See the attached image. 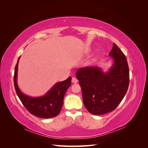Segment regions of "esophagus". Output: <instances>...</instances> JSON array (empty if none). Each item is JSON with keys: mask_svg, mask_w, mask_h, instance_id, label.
Masks as SVG:
<instances>
[{"mask_svg": "<svg viewBox=\"0 0 148 148\" xmlns=\"http://www.w3.org/2000/svg\"><path fill=\"white\" fill-rule=\"evenodd\" d=\"M78 82V80L75 77H73L72 79H71V82H72L73 83H77Z\"/></svg>", "mask_w": 148, "mask_h": 148, "instance_id": "34e87169", "label": "esophagus"}]
</instances>
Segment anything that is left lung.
Masks as SVG:
<instances>
[{
  "mask_svg": "<svg viewBox=\"0 0 148 148\" xmlns=\"http://www.w3.org/2000/svg\"><path fill=\"white\" fill-rule=\"evenodd\" d=\"M109 56L114 63L108 71L104 72L96 66L83 67L76 72L84 105L94 115L113 111L128 90L130 79L126 57L115 43Z\"/></svg>",
  "mask_w": 148,
  "mask_h": 148,
  "instance_id": "left-lung-1",
  "label": "left lung"
}]
</instances>
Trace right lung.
Returning a JSON list of instances; mask_svg holds the SVG:
<instances>
[{
	"label": "right lung",
	"instance_id": "right-lung-1",
	"mask_svg": "<svg viewBox=\"0 0 148 148\" xmlns=\"http://www.w3.org/2000/svg\"><path fill=\"white\" fill-rule=\"evenodd\" d=\"M21 57V56H20ZM20 57L18 59L14 73V86L16 92L22 104L29 113L43 119L55 117L59 114L63 106L65 94L71 85V77L56 83L45 95L31 97L21 91L17 83V72Z\"/></svg>",
	"mask_w": 148,
	"mask_h": 148
}]
</instances>
